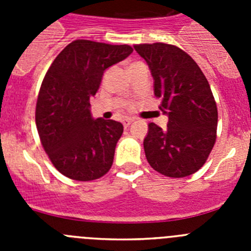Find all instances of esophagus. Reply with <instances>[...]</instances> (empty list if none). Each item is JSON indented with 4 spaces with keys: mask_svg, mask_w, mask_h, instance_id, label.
I'll list each match as a JSON object with an SVG mask.
<instances>
[{
    "mask_svg": "<svg viewBox=\"0 0 251 251\" xmlns=\"http://www.w3.org/2000/svg\"><path fill=\"white\" fill-rule=\"evenodd\" d=\"M132 123H133V119H130V118H126V119H124V121H123V126H124V127H126V128L129 127V126H130V124H132Z\"/></svg>",
    "mask_w": 251,
    "mask_h": 251,
    "instance_id": "34e87169",
    "label": "esophagus"
}]
</instances>
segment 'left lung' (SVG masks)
Instances as JSON below:
<instances>
[{"mask_svg": "<svg viewBox=\"0 0 251 251\" xmlns=\"http://www.w3.org/2000/svg\"><path fill=\"white\" fill-rule=\"evenodd\" d=\"M134 50L147 61L154 95L168 115L167 129L148 124L143 141L153 170L174 178L190 176L205 165L216 142L217 106L200 66L187 52L163 43L139 44Z\"/></svg>", "mask_w": 251, "mask_h": 251, "instance_id": "obj_1", "label": "left lung"}]
</instances>
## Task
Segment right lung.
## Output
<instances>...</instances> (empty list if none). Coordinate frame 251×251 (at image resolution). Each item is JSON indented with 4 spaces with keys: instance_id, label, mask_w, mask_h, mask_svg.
Listing matches in <instances>:
<instances>
[{
    "instance_id": "add662e5",
    "label": "right lung",
    "mask_w": 251,
    "mask_h": 251,
    "mask_svg": "<svg viewBox=\"0 0 251 251\" xmlns=\"http://www.w3.org/2000/svg\"><path fill=\"white\" fill-rule=\"evenodd\" d=\"M132 51L129 45L75 40L49 68L35 119L46 154L64 176L93 181L112 167L123 126L112 119H93L89 99L98 92L104 70Z\"/></svg>"
}]
</instances>
